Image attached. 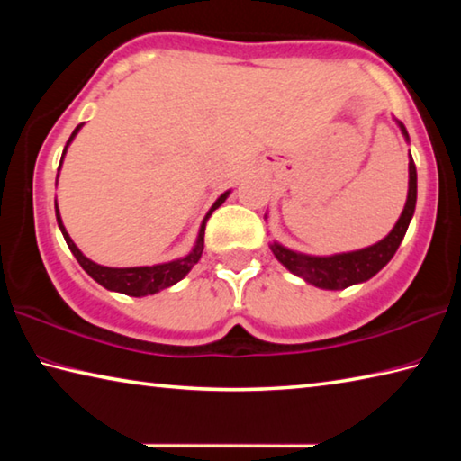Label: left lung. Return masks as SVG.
Here are the masks:
<instances>
[{
  "mask_svg": "<svg viewBox=\"0 0 461 461\" xmlns=\"http://www.w3.org/2000/svg\"><path fill=\"white\" fill-rule=\"evenodd\" d=\"M404 138L409 140L407 128L399 123ZM417 203V168L412 158L409 160V197L407 205H404L399 221L388 233L384 240L370 248L357 249V252L348 254H335V256H307L296 254L280 244H272L270 249L276 256L280 264L293 272V275L305 278L307 283L315 285L319 288H327V291H339V288H348L356 283H364V280L372 278L378 270H382L393 258L396 249H399L401 241L407 233L409 223L415 213Z\"/></svg>",
  "mask_w": 461,
  "mask_h": 461,
  "instance_id": "8db88e82",
  "label": "left lung"
}]
</instances>
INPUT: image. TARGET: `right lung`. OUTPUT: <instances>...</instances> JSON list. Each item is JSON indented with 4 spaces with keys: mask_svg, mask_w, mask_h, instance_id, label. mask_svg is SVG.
Segmentation results:
<instances>
[{
    "mask_svg": "<svg viewBox=\"0 0 461 461\" xmlns=\"http://www.w3.org/2000/svg\"><path fill=\"white\" fill-rule=\"evenodd\" d=\"M83 123L75 128V131L68 138L67 146L73 142V138L77 136V131L81 130ZM67 146L65 150H62V156L67 152ZM62 162V158H60ZM60 168V167H59ZM228 193H223L220 199L213 203V207L209 209V213L205 215V220H203L201 225V231H199V238H197V244H194L193 252L186 254L185 258L181 260H173V262H167V264H156V267H138V268H109V267H101V264L91 262L87 256H83V252L79 248L75 246V241L68 238V233L65 230V225H62L60 220V213H59V207H57V221H59V228L62 231V236L67 240V246L71 248L73 256L77 258V262L81 264L83 270L87 272V275L97 280L101 286H105L107 291H115V293H123V294H130V296H146V294H154L162 291V288L167 286H173L178 280L186 276V272H189L194 264L199 262L201 254H203V238H205V223L209 220V215H212L217 207L221 205V203L228 199Z\"/></svg>",
    "mask_w": 461,
    "mask_h": 461,
    "instance_id": "add662e5",
    "label": "right lung"
}]
</instances>
